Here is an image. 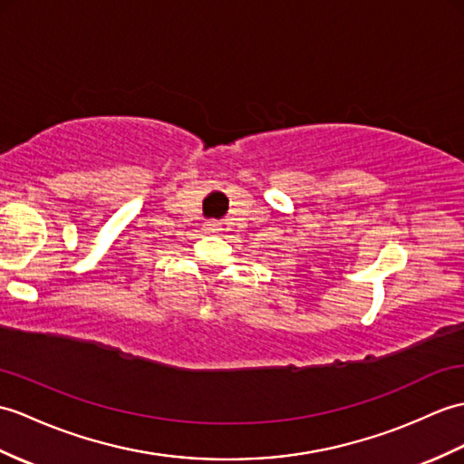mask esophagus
I'll return each instance as SVG.
<instances>
[{"label": "esophagus", "instance_id": "esophagus-1", "mask_svg": "<svg viewBox=\"0 0 464 464\" xmlns=\"http://www.w3.org/2000/svg\"><path fill=\"white\" fill-rule=\"evenodd\" d=\"M203 231L209 233V235L219 233V231H221V223H218V221H208L206 225H203Z\"/></svg>", "mask_w": 464, "mask_h": 464}]
</instances>
